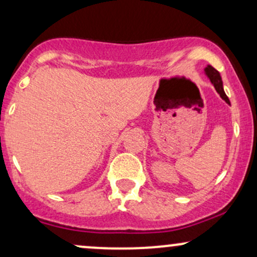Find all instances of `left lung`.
Wrapping results in <instances>:
<instances>
[{
    "mask_svg": "<svg viewBox=\"0 0 257 257\" xmlns=\"http://www.w3.org/2000/svg\"><path fill=\"white\" fill-rule=\"evenodd\" d=\"M204 71H205V75H206L207 77H209V80H210V81H211L212 85H214L215 90L217 91L218 94H220V97L224 100V102L227 103V104L230 105V102H229L228 97H227V94L224 93L223 82H222L220 73H218V71L216 70L215 68H212L211 65H207L206 68L204 69Z\"/></svg>",
    "mask_w": 257,
    "mask_h": 257,
    "instance_id": "1",
    "label": "left lung"
}]
</instances>
